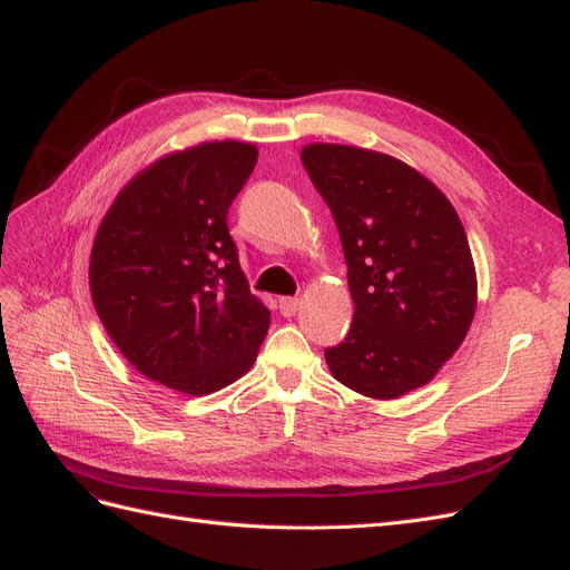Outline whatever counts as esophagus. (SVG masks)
<instances>
[{
    "mask_svg": "<svg viewBox=\"0 0 570 570\" xmlns=\"http://www.w3.org/2000/svg\"><path fill=\"white\" fill-rule=\"evenodd\" d=\"M278 308H281V314H283L285 318L295 316L297 308H299V299H297V297H283V299L278 302Z\"/></svg>",
    "mask_w": 570,
    "mask_h": 570,
    "instance_id": "34e87169",
    "label": "esophagus"
}]
</instances>
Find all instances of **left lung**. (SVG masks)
<instances>
[{"instance_id":"left-lung-1","label":"left lung","mask_w":570,"mask_h":570,"mask_svg":"<svg viewBox=\"0 0 570 570\" xmlns=\"http://www.w3.org/2000/svg\"><path fill=\"white\" fill-rule=\"evenodd\" d=\"M308 178L342 239L354 321L325 350L335 381L396 400L435 377L469 333L478 281L469 237L435 183L383 151L316 142Z\"/></svg>"}]
</instances>
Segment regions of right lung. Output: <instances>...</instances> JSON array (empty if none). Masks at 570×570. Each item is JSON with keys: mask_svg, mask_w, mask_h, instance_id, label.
<instances>
[{"mask_svg": "<svg viewBox=\"0 0 570 570\" xmlns=\"http://www.w3.org/2000/svg\"><path fill=\"white\" fill-rule=\"evenodd\" d=\"M249 142H202L140 170L101 218L90 256L99 321L130 364L170 390L243 377L271 312L249 292L228 209L256 166Z\"/></svg>", "mask_w": 570, "mask_h": 570, "instance_id": "add662e5", "label": "right lung"}]
</instances>
